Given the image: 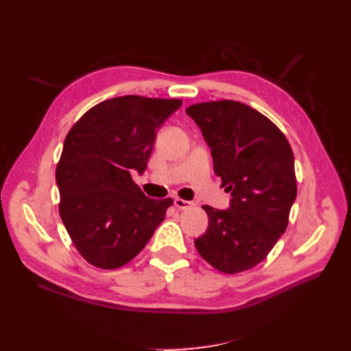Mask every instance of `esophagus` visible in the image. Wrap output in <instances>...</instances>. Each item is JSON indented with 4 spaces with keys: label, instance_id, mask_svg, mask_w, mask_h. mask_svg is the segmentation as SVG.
I'll list each match as a JSON object with an SVG mask.
<instances>
[{
    "label": "esophagus",
    "instance_id": "1",
    "mask_svg": "<svg viewBox=\"0 0 351 351\" xmlns=\"http://www.w3.org/2000/svg\"><path fill=\"white\" fill-rule=\"evenodd\" d=\"M173 204H175L178 210H189V208L193 205L191 202H189V200H184V199H180V197H176L173 200Z\"/></svg>",
    "mask_w": 351,
    "mask_h": 351
}]
</instances>
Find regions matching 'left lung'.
<instances>
[{
  "mask_svg": "<svg viewBox=\"0 0 351 351\" xmlns=\"http://www.w3.org/2000/svg\"><path fill=\"white\" fill-rule=\"evenodd\" d=\"M185 113L202 131L214 173L232 196L228 210L202 206L208 229L196 249L219 271L249 270L287 229L297 196L293 149L270 119L238 101L200 102Z\"/></svg>",
  "mask_w": 351,
  "mask_h": 351,
  "instance_id": "left-lung-1",
  "label": "left lung"
}]
</instances>
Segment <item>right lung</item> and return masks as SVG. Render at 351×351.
Wrapping results in <instances>:
<instances>
[{
	"label": "right lung",
	"mask_w": 351,
	"mask_h": 351,
	"mask_svg": "<svg viewBox=\"0 0 351 351\" xmlns=\"http://www.w3.org/2000/svg\"><path fill=\"white\" fill-rule=\"evenodd\" d=\"M181 99L128 95L87 111L64 138L56 181L60 217L88 264L113 270L143 250L171 199H149L131 171L143 173L156 131Z\"/></svg>",
	"instance_id": "1"
}]
</instances>
